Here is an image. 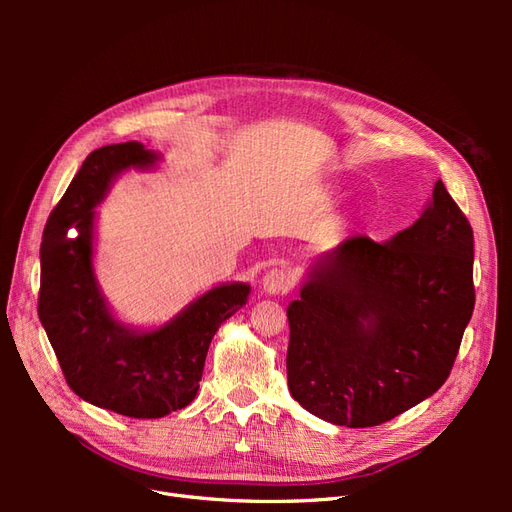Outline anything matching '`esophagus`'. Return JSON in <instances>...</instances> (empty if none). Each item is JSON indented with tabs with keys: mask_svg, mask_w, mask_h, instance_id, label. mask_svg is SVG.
I'll return each mask as SVG.
<instances>
[{
	"mask_svg": "<svg viewBox=\"0 0 512 512\" xmlns=\"http://www.w3.org/2000/svg\"><path fill=\"white\" fill-rule=\"evenodd\" d=\"M292 288L290 275L282 269H271L262 277V290L267 294H286Z\"/></svg>",
	"mask_w": 512,
	"mask_h": 512,
	"instance_id": "1",
	"label": "esophagus"
}]
</instances>
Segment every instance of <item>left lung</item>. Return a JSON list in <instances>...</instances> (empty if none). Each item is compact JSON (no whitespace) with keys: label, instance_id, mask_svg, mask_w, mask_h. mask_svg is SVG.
<instances>
[{"label":"left lung","instance_id":"obj_1","mask_svg":"<svg viewBox=\"0 0 512 512\" xmlns=\"http://www.w3.org/2000/svg\"><path fill=\"white\" fill-rule=\"evenodd\" d=\"M474 235L444 183L389 241L309 262L286 314L288 389L322 421L374 427L446 382L474 312Z\"/></svg>","mask_w":512,"mask_h":512}]
</instances>
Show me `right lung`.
<instances>
[{"instance_id":"1","label":"right lung","mask_w":512,"mask_h":512,"mask_svg":"<svg viewBox=\"0 0 512 512\" xmlns=\"http://www.w3.org/2000/svg\"><path fill=\"white\" fill-rule=\"evenodd\" d=\"M162 153L128 141L91 151L51 211L40 245L38 316L70 389L98 408L162 418L190 406L220 324L250 284L213 286L160 327L121 322L98 284L96 207L126 170H153Z\"/></svg>"}]
</instances>
